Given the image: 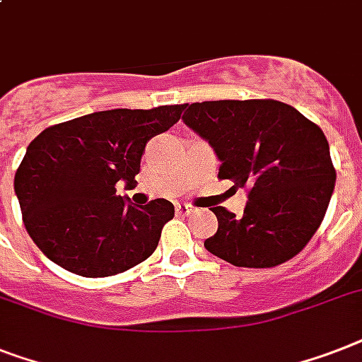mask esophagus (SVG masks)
I'll use <instances>...</instances> for the list:
<instances>
[{"instance_id":"1","label":"esophagus","mask_w":362,"mask_h":362,"mask_svg":"<svg viewBox=\"0 0 362 362\" xmlns=\"http://www.w3.org/2000/svg\"><path fill=\"white\" fill-rule=\"evenodd\" d=\"M176 214H178V216H191V214H193V208L189 206V204H176Z\"/></svg>"}]
</instances>
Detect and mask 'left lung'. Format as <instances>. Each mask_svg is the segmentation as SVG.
Wrapping results in <instances>:
<instances>
[{
	"mask_svg": "<svg viewBox=\"0 0 362 362\" xmlns=\"http://www.w3.org/2000/svg\"><path fill=\"white\" fill-rule=\"evenodd\" d=\"M184 107V124L221 161L219 178L247 187L242 217L211 208L219 225L204 247L238 267H273L296 257L318 230L337 180L324 132L277 100Z\"/></svg>",
	"mask_w": 362,
	"mask_h": 362,
	"instance_id": "1",
	"label": "left lung"
}]
</instances>
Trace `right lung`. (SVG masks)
Returning <instances> with one entry per match:
<instances>
[{
    "mask_svg": "<svg viewBox=\"0 0 362 362\" xmlns=\"http://www.w3.org/2000/svg\"><path fill=\"white\" fill-rule=\"evenodd\" d=\"M182 110L96 111L49 126L29 143L14 193L28 234L52 262L81 277H110L156 251L173 202L135 206L115 186L134 184L146 143Z\"/></svg>",
    "mask_w": 362,
    "mask_h": 362,
    "instance_id": "1",
    "label": "right lung"
}]
</instances>
